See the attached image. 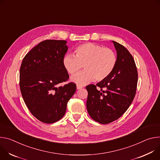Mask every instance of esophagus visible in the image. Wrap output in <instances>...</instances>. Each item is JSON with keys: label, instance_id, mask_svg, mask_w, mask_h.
<instances>
[{"label": "esophagus", "instance_id": "esophagus-1", "mask_svg": "<svg viewBox=\"0 0 160 160\" xmlns=\"http://www.w3.org/2000/svg\"><path fill=\"white\" fill-rule=\"evenodd\" d=\"M82 88V86H79V85H77V89H78V90H80V89H81Z\"/></svg>", "mask_w": 160, "mask_h": 160}]
</instances>
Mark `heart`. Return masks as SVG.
<instances>
[{
	"label": "heart",
	"mask_w": 160,
	"mask_h": 160,
	"mask_svg": "<svg viewBox=\"0 0 160 160\" xmlns=\"http://www.w3.org/2000/svg\"><path fill=\"white\" fill-rule=\"evenodd\" d=\"M75 56L67 55L63 66L68 72L74 75L83 66L85 70L71 78L78 85H84L95 79L100 81L108 78L116 65L117 57L110 48L88 42L78 46L74 51Z\"/></svg>",
	"instance_id": "heart-1"
}]
</instances>
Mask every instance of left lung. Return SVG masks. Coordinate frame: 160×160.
<instances>
[{
    "mask_svg": "<svg viewBox=\"0 0 160 160\" xmlns=\"http://www.w3.org/2000/svg\"><path fill=\"white\" fill-rule=\"evenodd\" d=\"M117 52V63L111 74L95 86L86 87V108L91 118L101 124L119 118L130 107L137 90L138 72L134 59L128 49L112 41ZM99 87L101 89H96Z\"/></svg>",
    "mask_w": 160,
    "mask_h": 160,
    "instance_id": "left-lung-1",
    "label": "left lung"
}]
</instances>
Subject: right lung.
<instances>
[{
  "label": "right lung",
  "mask_w": 160,
  "mask_h": 160,
  "mask_svg": "<svg viewBox=\"0 0 160 160\" xmlns=\"http://www.w3.org/2000/svg\"><path fill=\"white\" fill-rule=\"evenodd\" d=\"M67 41L46 40L32 48L23 59L20 87L23 100L32 114L44 123H53L64 116L67 104L76 85L67 81L69 76L63 66Z\"/></svg>",
  "instance_id": "1"
}]
</instances>
